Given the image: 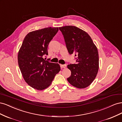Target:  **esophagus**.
I'll use <instances>...</instances> for the list:
<instances>
[{
  "label": "esophagus",
  "mask_w": 122,
  "mask_h": 122,
  "mask_svg": "<svg viewBox=\"0 0 122 122\" xmlns=\"http://www.w3.org/2000/svg\"><path fill=\"white\" fill-rule=\"evenodd\" d=\"M61 68H65L66 67V65H61Z\"/></svg>",
  "instance_id": "34e87169"
}]
</instances>
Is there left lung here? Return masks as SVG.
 I'll list each match as a JSON object with an SVG mask.
<instances>
[{
	"label": "left lung",
	"mask_w": 122,
	"mask_h": 122,
	"mask_svg": "<svg viewBox=\"0 0 122 122\" xmlns=\"http://www.w3.org/2000/svg\"><path fill=\"white\" fill-rule=\"evenodd\" d=\"M64 36L69 54H74L76 64L67 68L71 75L67 80L73 86L84 88L93 82L99 70L97 48L86 32L74 26L59 27Z\"/></svg>",
	"instance_id": "1"
}]
</instances>
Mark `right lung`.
<instances>
[{
  "label": "right lung",
  "instance_id": "obj_1",
  "mask_svg": "<svg viewBox=\"0 0 122 122\" xmlns=\"http://www.w3.org/2000/svg\"><path fill=\"white\" fill-rule=\"evenodd\" d=\"M58 31V27H47L32 31L25 36L18 54V62L22 75L29 86L43 90L50 86L60 71L58 64L46 61L47 48Z\"/></svg>",
  "mask_w": 122,
  "mask_h": 122
}]
</instances>
